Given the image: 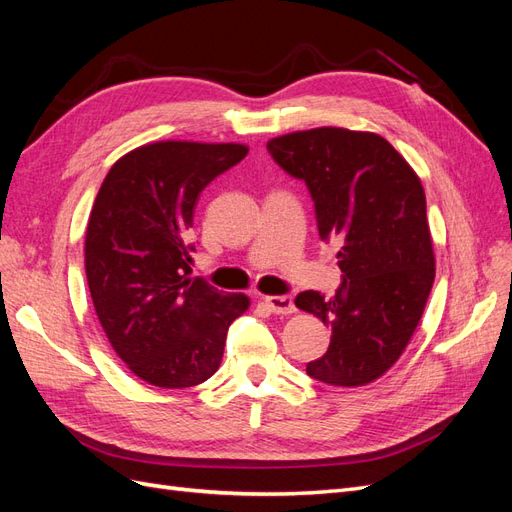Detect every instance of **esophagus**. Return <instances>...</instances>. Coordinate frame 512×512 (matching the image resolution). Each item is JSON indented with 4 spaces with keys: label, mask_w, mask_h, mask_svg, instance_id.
Instances as JSON below:
<instances>
[{
    "label": "esophagus",
    "mask_w": 512,
    "mask_h": 512,
    "mask_svg": "<svg viewBox=\"0 0 512 512\" xmlns=\"http://www.w3.org/2000/svg\"><path fill=\"white\" fill-rule=\"evenodd\" d=\"M265 303L269 305V309L273 314L277 316H286V314H292L294 309V301L292 297H265Z\"/></svg>",
    "instance_id": "1"
}]
</instances>
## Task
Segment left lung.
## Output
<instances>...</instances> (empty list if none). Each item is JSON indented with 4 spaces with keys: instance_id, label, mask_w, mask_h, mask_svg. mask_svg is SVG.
Wrapping results in <instances>:
<instances>
[{
    "instance_id": "8db88e82",
    "label": "left lung",
    "mask_w": 512,
    "mask_h": 512,
    "mask_svg": "<svg viewBox=\"0 0 512 512\" xmlns=\"http://www.w3.org/2000/svg\"><path fill=\"white\" fill-rule=\"evenodd\" d=\"M267 149L288 175L305 181L322 241L339 245L342 286L294 305L331 327V344L307 376L363 386L389 371L421 322L436 277L421 179L374 132L314 128L271 138Z\"/></svg>"
}]
</instances>
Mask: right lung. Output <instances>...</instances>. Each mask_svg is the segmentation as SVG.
Here are the masks:
<instances>
[{
    "mask_svg": "<svg viewBox=\"0 0 512 512\" xmlns=\"http://www.w3.org/2000/svg\"><path fill=\"white\" fill-rule=\"evenodd\" d=\"M247 156L237 143L160 141L119 158L96 196L85 271L98 320L134 376L188 389L218 371L250 299L192 273L190 228L207 185Z\"/></svg>",
    "mask_w": 512,
    "mask_h": 512,
    "instance_id": "1",
    "label": "right lung"
}]
</instances>
